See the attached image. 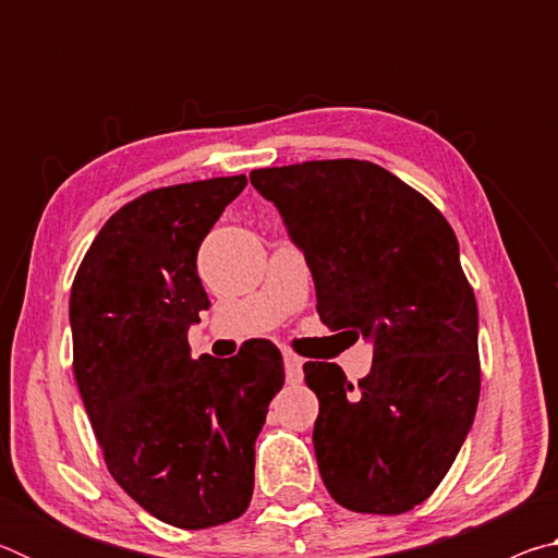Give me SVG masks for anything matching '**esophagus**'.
<instances>
[{
    "mask_svg": "<svg viewBox=\"0 0 558 558\" xmlns=\"http://www.w3.org/2000/svg\"><path fill=\"white\" fill-rule=\"evenodd\" d=\"M286 379L290 384L302 381V359L292 352H286Z\"/></svg>",
    "mask_w": 558,
    "mask_h": 558,
    "instance_id": "obj_1",
    "label": "esophagus"
}]
</instances>
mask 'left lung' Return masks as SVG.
Returning <instances> with one entry per match:
<instances>
[{
    "mask_svg": "<svg viewBox=\"0 0 558 558\" xmlns=\"http://www.w3.org/2000/svg\"><path fill=\"white\" fill-rule=\"evenodd\" d=\"M305 253L317 313L374 347L349 384L307 362L319 475L352 512H409L446 477L480 399L477 302L450 223L426 196L364 159L253 169Z\"/></svg>",
    "mask_w": 558,
    "mask_h": 558,
    "instance_id": "8db88e82",
    "label": "left lung"
}]
</instances>
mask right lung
I'll list each match as a JSON object with an SVG mask.
<instances>
[{"instance_id":"add662e5","label":"right lung","mask_w":558,"mask_h":558,"mask_svg":"<svg viewBox=\"0 0 558 558\" xmlns=\"http://www.w3.org/2000/svg\"><path fill=\"white\" fill-rule=\"evenodd\" d=\"M248 179L155 189L102 226L71 288L73 374L106 465L149 514L206 529L251 505L256 438L282 389L280 349L248 339L192 359L209 298L196 253Z\"/></svg>"}]
</instances>
